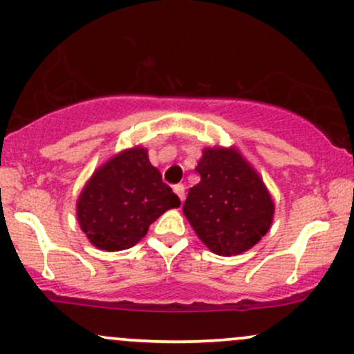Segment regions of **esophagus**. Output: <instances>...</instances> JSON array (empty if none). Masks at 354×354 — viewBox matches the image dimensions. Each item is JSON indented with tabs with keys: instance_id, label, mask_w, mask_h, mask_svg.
Instances as JSON below:
<instances>
[{
	"instance_id": "obj_1",
	"label": "esophagus",
	"mask_w": 354,
	"mask_h": 354,
	"mask_svg": "<svg viewBox=\"0 0 354 354\" xmlns=\"http://www.w3.org/2000/svg\"><path fill=\"white\" fill-rule=\"evenodd\" d=\"M173 191L178 194V198H180L181 201L185 200V186H183V185H174L173 186Z\"/></svg>"
}]
</instances>
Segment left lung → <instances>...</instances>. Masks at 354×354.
<instances>
[{"label":"left lung","mask_w":354,"mask_h":354,"mask_svg":"<svg viewBox=\"0 0 354 354\" xmlns=\"http://www.w3.org/2000/svg\"><path fill=\"white\" fill-rule=\"evenodd\" d=\"M183 213L206 248L219 256L251 250L270 231L274 203L259 173L230 146H206Z\"/></svg>","instance_id":"1"}]
</instances>
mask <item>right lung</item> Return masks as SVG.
I'll return each instance as SVG.
<instances>
[{
	"mask_svg": "<svg viewBox=\"0 0 354 354\" xmlns=\"http://www.w3.org/2000/svg\"><path fill=\"white\" fill-rule=\"evenodd\" d=\"M180 198L149 163L148 149L133 146L111 156L91 174L76 201L80 228L93 246L121 251L135 246Z\"/></svg>",
	"mask_w": 354,
	"mask_h": 354,
	"instance_id": "add662e5",
	"label": "right lung"
}]
</instances>
